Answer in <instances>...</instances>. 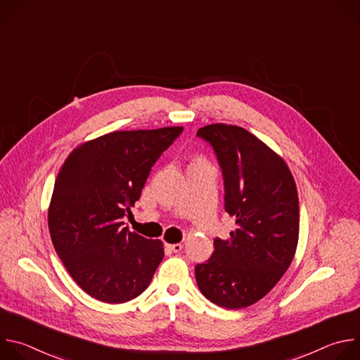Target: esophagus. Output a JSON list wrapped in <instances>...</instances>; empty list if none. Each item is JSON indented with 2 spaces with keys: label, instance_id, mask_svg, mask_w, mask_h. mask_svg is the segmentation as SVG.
<instances>
[{
  "label": "esophagus",
  "instance_id": "esophagus-1",
  "mask_svg": "<svg viewBox=\"0 0 360 360\" xmlns=\"http://www.w3.org/2000/svg\"><path fill=\"white\" fill-rule=\"evenodd\" d=\"M167 248H168L171 252L178 253V252H181V250H182L184 245H182V243H172V245H167Z\"/></svg>",
  "mask_w": 360,
  "mask_h": 360
}]
</instances>
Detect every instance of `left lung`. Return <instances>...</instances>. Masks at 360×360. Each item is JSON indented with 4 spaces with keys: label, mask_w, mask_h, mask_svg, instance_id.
I'll list each match as a JSON object with an SVG mask.
<instances>
[{
    "label": "left lung",
    "mask_w": 360,
    "mask_h": 360,
    "mask_svg": "<svg viewBox=\"0 0 360 360\" xmlns=\"http://www.w3.org/2000/svg\"><path fill=\"white\" fill-rule=\"evenodd\" d=\"M222 169L225 211L235 217L229 239L214 240L210 261L195 266L203 296L242 309L268 295L293 261L299 239L295 179L275 150L249 131L226 124L199 128Z\"/></svg>",
    "instance_id": "left-lung-1"
}]
</instances>
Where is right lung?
I'll return each instance as SVG.
<instances>
[{
    "instance_id": "obj_1",
    "label": "right lung",
    "mask_w": 360,
    "mask_h": 360,
    "mask_svg": "<svg viewBox=\"0 0 360 360\" xmlns=\"http://www.w3.org/2000/svg\"><path fill=\"white\" fill-rule=\"evenodd\" d=\"M182 127L115 131L77 146L56 179L48 208L51 240L89 296L124 303L139 296L164 258L160 239L124 228L161 153Z\"/></svg>"
}]
</instances>
